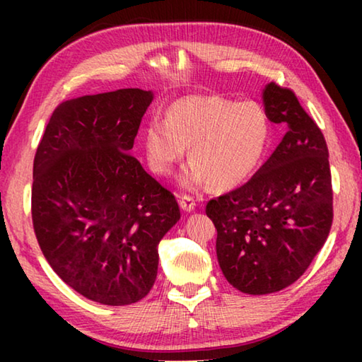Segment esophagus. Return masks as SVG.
<instances>
[{"label":"esophagus","mask_w":362,"mask_h":362,"mask_svg":"<svg viewBox=\"0 0 362 362\" xmlns=\"http://www.w3.org/2000/svg\"><path fill=\"white\" fill-rule=\"evenodd\" d=\"M179 204H180V207H182V209L185 211V212H192V211H194V207H196L194 199H193L192 196H189V194H183V196H180Z\"/></svg>","instance_id":"1"}]
</instances>
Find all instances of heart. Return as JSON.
I'll return each mask as SVG.
<instances>
[{
	"mask_svg": "<svg viewBox=\"0 0 362 362\" xmlns=\"http://www.w3.org/2000/svg\"><path fill=\"white\" fill-rule=\"evenodd\" d=\"M272 137V122L260 103L220 95H187L170 103L166 121L153 118L144 127V146L153 173L168 175L189 146L187 188L207 183L230 189L259 166Z\"/></svg>",
	"mask_w": 362,
	"mask_h": 362,
	"instance_id": "1",
	"label": "heart"
}]
</instances>
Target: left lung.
I'll return each instance as SVG.
<instances>
[{
  "mask_svg": "<svg viewBox=\"0 0 362 362\" xmlns=\"http://www.w3.org/2000/svg\"><path fill=\"white\" fill-rule=\"evenodd\" d=\"M263 105L287 132L250 180L211 199L217 259L228 283L250 296L278 292L302 276L332 226V177L322 132L291 89L269 83Z\"/></svg>",
  "mask_w": 362,
  "mask_h": 362,
  "instance_id": "obj_1",
  "label": "left lung"
}]
</instances>
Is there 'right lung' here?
I'll use <instances>...</instances> for the list:
<instances>
[{
	"label": "right lung",
	"instance_id": "right-lung-1",
	"mask_svg": "<svg viewBox=\"0 0 362 362\" xmlns=\"http://www.w3.org/2000/svg\"><path fill=\"white\" fill-rule=\"evenodd\" d=\"M151 90L64 100L33 161L32 218L64 283L102 305H131L155 284L158 244L179 222L175 196L131 155Z\"/></svg>",
	"mask_w": 362,
	"mask_h": 362
}]
</instances>
